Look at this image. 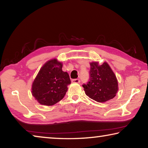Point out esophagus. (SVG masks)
<instances>
[{"label":"esophagus","instance_id":"esophagus-1","mask_svg":"<svg viewBox=\"0 0 148 148\" xmlns=\"http://www.w3.org/2000/svg\"><path fill=\"white\" fill-rule=\"evenodd\" d=\"M72 82L75 84H79L80 82V80L79 79H73L72 80Z\"/></svg>","mask_w":148,"mask_h":148}]
</instances>
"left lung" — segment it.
Wrapping results in <instances>:
<instances>
[{
	"label": "left lung",
	"instance_id": "left-lung-1",
	"mask_svg": "<svg viewBox=\"0 0 148 148\" xmlns=\"http://www.w3.org/2000/svg\"><path fill=\"white\" fill-rule=\"evenodd\" d=\"M90 66L89 82L82 86L86 95L98 102L113 99L118 91V83L108 64L104 62L99 65L97 62H92Z\"/></svg>",
	"mask_w": 148,
	"mask_h": 148
}]
</instances>
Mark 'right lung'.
Instances as JSON below:
<instances>
[{"mask_svg": "<svg viewBox=\"0 0 148 148\" xmlns=\"http://www.w3.org/2000/svg\"><path fill=\"white\" fill-rule=\"evenodd\" d=\"M62 67V62L54 59L40 70L32 85V94L40 104L52 106L63 99L71 82Z\"/></svg>", "mask_w": 148, "mask_h": 148, "instance_id": "add662e5", "label": "right lung"}]
</instances>
